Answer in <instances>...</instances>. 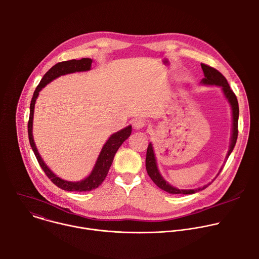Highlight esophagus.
<instances>
[{
    "label": "esophagus",
    "mask_w": 259,
    "mask_h": 259,
    "mask_svg": "<svg viewBox=\"0 0 259 259\" xmlns=\"http://www.w3.org/2000/svg\"><path fill=\"white\" fill-rule=\"evenodd\" d=\"M145 125H146V121H144L143 119H136L133 123V126L135 129H141L145 127Z\"/></svg>",
    "instance_id": "1"
}]
</instances>
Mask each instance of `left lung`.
I'll return each mask as SVG.
<instances>
[{
  "mask_svg": "<svg viewBox=\"0 0 259 259\" xmlns=\"http://www.w3.org/2000/svg\"><path fill=\"white\" fill-rule=\"evenodd\" d=\"M202 69L204 71V76L205 78L202 80V84L204 85H216V86H220L223 88V91L227 97V99L229 100V102L231 103L232 106V112H233V134H232V138H231V146L229 153L227 155V160L230 157L231 153L233 152L234 147L236 145L237 142V138H238V120H239V103H238V99L236 94L234 93V91L231 89L227 79L225 78V76L223 73L219 72L216 68L209 66L205 63H201ZM145 167H146V171L149 176L152 178V180L157 184V186L162 189L163 191L169 193V194H182V195H190V194H195L197 192H200L204 189L207 188V186L203 187V188H199L196 190H178L170 184L161 176L158 167H157V162H156V157L154 154V150H153V145L152 143L149 144L147 146V151H146V159H145ZM223 170V168L220 169V171ZM219 171V173H220ZM218 173V174H219ZM217 174V175H218Z\"/></svg>",
  "mask_w": 259,
  "mask_h": 259,
  "instance_id": "obj_1",
  "label": "left lung"
}]
</instances>
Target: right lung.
Returning a JSON list of instances; mask_svg holds the SVG:
<instances>
[{
  "mask_svg": "<svg viewBox=\"0 0 259 259\" xmlns=\"http://www.w3.org/2000/svg\"><path fill=\"white\" fill-rule=\"evenodd\" d=\"M92 59L90 58H82L79 60L76 59H71V60H66L62 62H58L55 65H53L46 73L44 77L42 78L40 84L36 86L31 101H30V106H29V119L27 123V131H28V139L31 149L34 153V156L38 160L40 166L42 167L43 171L47 175V177L57 186L58 188L68 191V192H89L92 191L96 188H98L102 181L105 179L108 170L112 166V163L114 161V157L119 150V147L122 145V143L130 136L132 127L128 126L117 133H114L112 136L108 138V140L105 142L103 145L102 150L98 156V159L96 161V164L90 173L88 177L85 179L78 181V182H72V181H66L63 180L59 177H57L44 163L42 160L40 154L38 153V150H36V146L34 144L33 138H32V119H33V109H34V103L35 99L39 95V92L51 81L54 79L66 75V73H71V72H76V71H86L89 70L91 67Z\"/></svg>",
  "mask_w": 259,
  "mask_h": 259,
  "instance_id": "add662e5",
  "label": "right lung"
}]
</instances>
